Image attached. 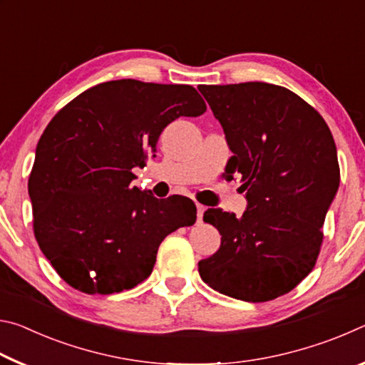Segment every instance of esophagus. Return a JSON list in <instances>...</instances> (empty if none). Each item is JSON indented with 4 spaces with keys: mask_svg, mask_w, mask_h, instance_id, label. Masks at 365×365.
Returning <instances> with one entry per match:
<instances>
[{
    "mask_svg": "<svg viewBox=\"0 0 365 365\" xmlns=\"http://www.w3.org/2000/svg\"><path fill=\"white\" fill-rule=\"evenodd\" d=\"M206 207L202 205H196V219L197 222H202V215H205Z\"/></svg>",
    "mask_w": 365,
    "mask_h": 365,
    "instance_id": "1",
    "label": "esophagus"
}]
</instances>
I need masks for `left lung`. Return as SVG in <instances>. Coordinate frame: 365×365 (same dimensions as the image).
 <instances>
[{
    "mask_svg": "<svg viewBox=\"0 0 365 365\" xmlns=\"http://www.w3.org/2000/svg\"><path fill=\"white\" fill-rule=\"evenodd\" d=\"M242 175V217L207 209L219 251L197 262L201 279L235 299L264 302L299 285L317 262L325 214L339 185L336 146L324 117L285 86L200 85Z\"/></svg>",
    "mask_w": 365,
    "mask_h": 365,
    "instance_id": "obj_1",
    "label": "left lung"
}]
</instances>
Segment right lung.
<instances>
[{"instance_id":"add662e5","label":"right lung","mask_w":365,"mask_h":365,"mask_svg":"<svg viewBox=\"0 0 365 365\" xmlns=\"http://www.w3.org/2000/svg\"><path fill=\"white\" fill-rule=\"evenodd\" d=\"M205 113L193 86L122 78L91 86L53 117L29 195L36 243L67 285L86 294L137 287L163 240L195 224L188 197L158 200L132 180L172 120Z\"/></svg>"}]
</instances>
